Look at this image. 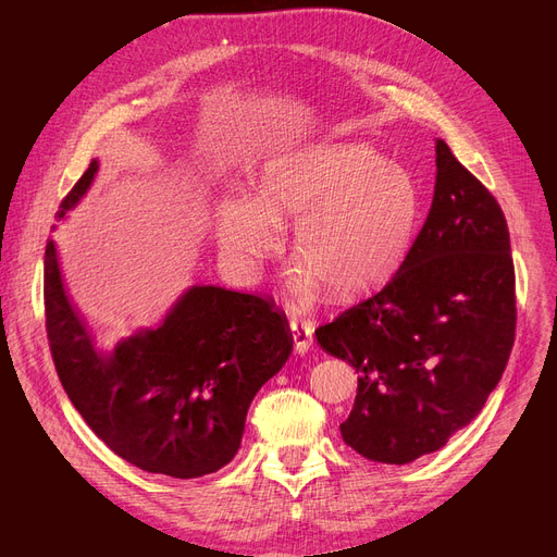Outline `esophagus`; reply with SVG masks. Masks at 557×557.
Instances as JSON below:
<instances>
[{
    "instance_id": "obj_1",
    "label": "esophagus",
    "mask_w": 557,
    "mask_h": 557,
    "mask_svg": "<svg viewBox=\"0 0 557 557\" xmlns=\"http://www.w3.org/2000/svg\"><path fill=\"white\" fill-rule=\"evenodd\" d=\"M290 336H293V344H295V352L297 356H305V352L313 346V327L307 320H290Z\"/></svg>"
}]
</instances>
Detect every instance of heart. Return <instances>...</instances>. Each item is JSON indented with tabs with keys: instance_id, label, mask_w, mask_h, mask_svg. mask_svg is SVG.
Segmentation results:
<instances>
[{
	"instance_id": "obj_1",
	"label": "heart",
	"mask_w": 557,
	"mask_h": 557,
	"mask_svg": "<svg viewBox=\"0 0 557 557\" xmlns=\"http://www.w3.org/2000/svg\"><path fill=\"white\" fill-rule=\"evenodd\" d=\"M423 197L404 166L356 141L311 144L269 158L256 197L237 193L215 205V237L225 256L252 269L293 225L301 290L327 285L336 299H358L395 276L416 242Z\"/></svg>"
}]
</instances>
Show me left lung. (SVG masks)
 <instances>
[{
    "label": "left lung",
    "mask_w": 557,
    "mask_h": 557,
    "mask_svg": "<svg viewBox=\"0 0 557 557\" xmlns=\"http://www.w3.org/2000/svg\"><path fill=\"white\" fill-rule=\"evenodd\" d=\"M423 230L385 288L320 325L325 352L358 372L339 425L362 458L407 465L474 420L499 383L516 334L509 227L497 199L436 139Z\"/></svg>",
    "instance_id": "1"
}]
</instances>
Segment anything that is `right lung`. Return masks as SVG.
Masks as SVG:
<instances>
[{"instance_id": "right-lung-1", "label": "right lung", "mask_w": 557, "mask_h": 557, "mask_svg": "<svg viewBox=\"0 0 557 557\" xmlns=\"http://www.w3.org/2000/svg\"><path fill=\"white\" fill-rule=\"evenodd\" d=\"M97 172L92 160L58 221ZM44 264L50 352L64 393L99 440L150 474L197 479L225 467L242 448L252 397L293 352L285 315L256 295L190 285L162 323L102 350L66 290L53 239Z\"/></svg>"}]
</instances>
